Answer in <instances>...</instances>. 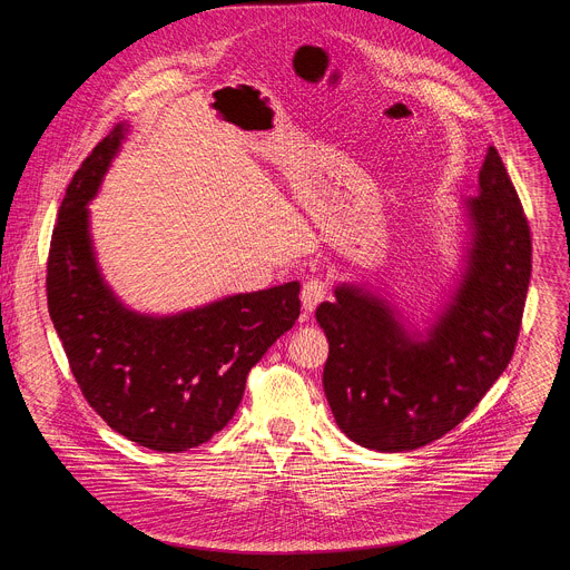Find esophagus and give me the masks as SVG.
<instances>
[{"label":"esophagus","mask_w":570,"mask_h":570,"mask_svg":"<svg viewBox=\"0 0 570 570\" xmlns=\"http://www.w3.org/2000/svg\"><path fill=\"white\" fill-rule=\"evenodd\" d=\"M327 295H330L327 284H324L322 279H315V277L308 279V282L302 286V295H299L304 315H311V313L315 311V306H317L322 299H327Z\"/></svg>","instance_id":"esophagus-1"}]
</instances>
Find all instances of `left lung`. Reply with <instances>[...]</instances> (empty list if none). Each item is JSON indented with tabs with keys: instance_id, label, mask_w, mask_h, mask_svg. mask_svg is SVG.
I'll list each match as a JSON object with an SVG mask.
<instances>
[{
	"instance_id": "obj_1",
	"label": "left lung",
	"mask_w": 570,
	"mask_h": 570,
	"mask_svg": "<svg viewBox=\"0 0 570 570\" xmlns=\"http://www.w3.org/2000/svg\"><path fill=\"white\" fill-rule=\"evenodd\" d=\"M464 282L429 338L413 341L370 293L338 286L315 320L327 334L324 394L341 431L374 451H413L453 431L512 361L532 271V236L494 146L469 198Z\"/></svg>"
}]
</instances>
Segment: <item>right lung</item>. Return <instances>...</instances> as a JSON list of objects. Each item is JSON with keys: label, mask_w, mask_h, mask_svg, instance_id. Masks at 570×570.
Wrapping results in <instances>:
<instances>
[{"label": "right lung", "mask_w": 570, "mask_h": 570, "mask_svg": "<svg viewBox=\"0 0 570 570\" xmlns=\"http://www.w3.org/2000/svg\"><path fill=\"white\" fill-rule=\"evenodd\" d=\"M124 137L117 124L73 174L47 257V304L69 370L101 420L139 446L180 453L234 417L250 370L299 317V284L174 317L121 306L95 264L88 200Z\"/></svg>", "instance_id": "obj_1"}]
</instances>
